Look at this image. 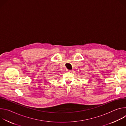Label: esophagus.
<instances>
[{
	"label": "esophagus",
	"mask_w": 126,
	"mask_h": 126,
	"mask_svg": "<svg viewBox=\"0 0 126 126\" xmlns=\"http://www.w3.org/2000/svg\"><path fill=\"white\" fill-rule=\"evenodd\" d=\"M68 72H72V70H67Z\"/></svg>",
	"instance_id": "esophagus-1"
}]
</instances>
